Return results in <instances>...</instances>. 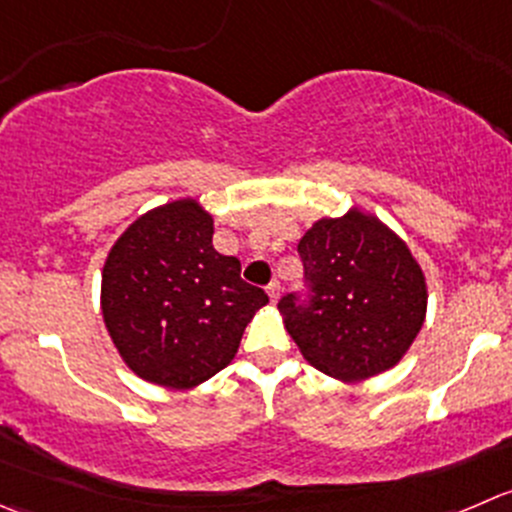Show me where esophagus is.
I'll use <instances>...</instances> for the list:
<instances>
[{
  "instance_id": "1",
  "label": "esophagus",
  "mask_w": 512,
  "mask_h": 512,
  "mask_svg": "<svg viewBox=\"0 0 512 512\" xmlns=\"http://www.w3.org/2000/svg\"><path fill=\"white\" fill-rule=\"evenodd\" d=\"M267 295H270L272 302H277V297H280V282H270L267 285Z\"/></svg>"
}]
</instances>
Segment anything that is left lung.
<instances>
[{"mask_svg":"<svg viewBox=\"0 0 512 512\" xmlns=\"http://www.w3.org/2000/svg\"><path fill=\"white\" fill-rule=\"evenodd\" d=\"M297 252L305 292H287L277 307L305 360L345 382L398 365L428 307L408 245L377 217L352 210L315 222Z\"/></svg>","mask_w":512,"mask_h":512,"instance_id":"8db88e82","label":"left lung"}]
</instances>
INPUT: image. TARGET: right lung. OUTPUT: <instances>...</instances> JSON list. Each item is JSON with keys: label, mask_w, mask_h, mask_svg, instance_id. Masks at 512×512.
Here are the masks:
<instances>
[{"label": "right lung", "mask_w": 512, "mask_h": 512, "mask_svg": "<svg viewBox=\"0 0 512 512\" xmlns=\"http://www.w3.org/2000/svg\"><path fill=\"white\" fill-rule=\"evenodd\" d=\"M212 232L195 200H177L132 222L104 262V325L130 370L162 388H195L230 365L267 305Z\"/></svg>", "instance_id": "1"}]
</instances>
